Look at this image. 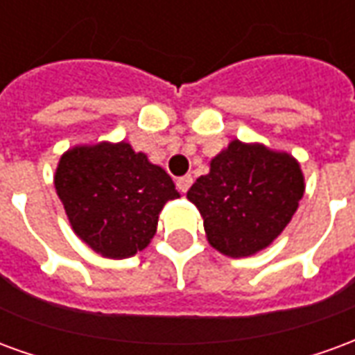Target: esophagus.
<instances>
[{"label": "esophagus", "mask_w": 355, "mask_h": 355, "mask_svg": "<svg viewBox=\"0 0 355 355\" xmlns=\"http://www.w3.org/2000/svg\"><path fill=\"white\" fill-rule=\"evenodd\" d=\"M175 185H178V189L182 191V193H187L191 185H193V175H182V178H178Z\"/></svg>", "instance_id": "34e87169"}]
</instances>
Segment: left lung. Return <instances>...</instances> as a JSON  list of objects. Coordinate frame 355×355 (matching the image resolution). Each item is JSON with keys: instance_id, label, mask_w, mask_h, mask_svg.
<instances>
[{"instance_id": "left-lung-1", "label": "left lung", "mask_w": 355, "mask_h": 355, "mask_svg": "<svg viewBox=\"0 0 355 355\" xmlns=\"http://www.w3.org/2000/svg\"><path fill=\"white\" fill-rule=\"evenodd\" d=\"M300 164L288 153L235 139L187 191L208 243L231 258L260 252L281 235L304 197Z\"/></svg>"}]
</instances>
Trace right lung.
<instances>
[{
	"label": "right lung",
	"instance_id": "right-lung-1",
	"mask_svg": "<svg viewBox=\"0 0 355 355\" xmlns=\"http://www.w3.org/2000/svg\"><path fill=\"white\" fill-rule=\"evenodd\" d=\"M55 189L78 237L103 258L122 260L155 237L158 214L180 197L172 178L132 145H78L59 160Z\"/></svg>",
	"mask_w": 355,
	"mask_h": 355
}]
</instances>
